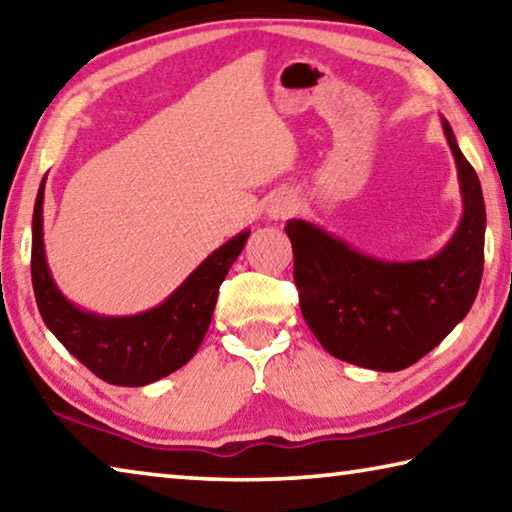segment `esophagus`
<instances>
[{"label": "esophagus", "mask_w": 512, "mask_h": 512, "mask_svg": "<svg viewBox=\"0 0 512 512\" xmlns=\"http://www.w3.org/2000/svg\"><path fill=\"white\" fill-rule=\"evenodd\" d=\"M296 210V203H293V198L287 194H277L275 198H271V203H268V216L271 219H287V216Z\"/></svg>", "instance_id": "34e87169"}]
</instances>
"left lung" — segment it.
<instances>
[{"mask_svg": "<svg viewBox=\"0 0 512 512\" xmlns=\"http://www.w3.org/2000/svg\"><path fill=\"white\" fill-rule=\"evenodd\" d=\"M443 131L454 153L463 219L438 255L418 262H384L318 225L291 219L293 280L300 311L320 345L354 366L395 372L413 366L461 323L483 275L485 203L472 164Z\"/></svg>", "mask_w": 512, "mask_h": 512, "instance_id": "left-lung-1", "label": "left lung"}]
</instances>
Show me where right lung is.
I'll return each instance as SVG.
<instances>
[{
	"instance_id": "right-lung-1",
	"label": "right lung",
	"mask_w": 512,
	"mask_h": 512,
	"mask_svg": "<svg viewBox=\"0 0 512 512\" xmlns=\"http://www.w3.org/2000/svg\"><path fill=\"white\" fill-rule=\"evenodd\" d=\"M45 178L33 207L31 241L33 293L45 325L85 368L108 384L146 386L183 368L201 348L221 282L250 232L216 248L162 305L137 316H97L72 305L49 273L42 241Z\"/></svg>"
}]
</instances>
